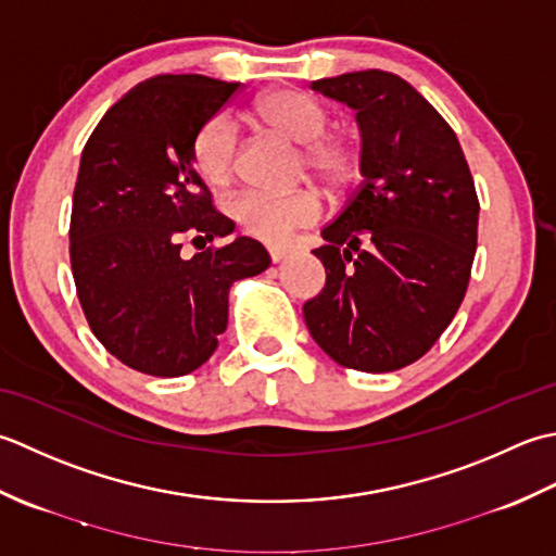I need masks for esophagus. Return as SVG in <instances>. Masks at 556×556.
<instances>
[{"label":"esophagus","instance_id":"34e87169","mask_svg":"<svg viewBox=\"0 0 556 556\" xmlns=\"http://www.w3.org/2000/svg\"><path fill=\"white\" fill-rule=\"evenodd\" d=\"M268 254H270V262H274V264H280V262H286V258H288L292 252H290V249L274 247V249H268Z\"/></svg>","mask_w":556,"mask_h":556}]
</instances>
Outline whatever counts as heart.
I'll return each mask as SVG.
<instances>
[{"label": "heart", "instance_id": "obj_1", "mask_svg": "<svg viewBox=\"0 0 556 556\" xmlns=\"http://www.w3.org/2000/svg\"><path fill=\"white\" fill-rule=\"evenodd\" d=\"M256 119L292 143H304L300 173H309L331 189L345 187L355 175L357 151L343 134L326 131V110L307 93L280 88L264 96L254 108ZM191 161L211 187H228L237 169V131L230 117L215 115L201 124L191 141ZM240 230L264 244H286L290 237L321 218V197L314 187L288 194L244 191L228 206Z\"/></svg>", "mask_w": 556, "mask_h": 556}]
</instances>
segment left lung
Returning a JSON list of instances; mask_svg holds the SVG:
<instances>
[{
	"instance_id": "1",
	"label": "left lung",
	"mask_w": 556,
	"mask_h": 556,
	"mask_svg": "<svg viewBox=\"0 0 556 556\" xmlns=\"http://www.w3.org/2000/svg\"><path fill=\"white\" fill-rule=\"evenodd\" d=\"M312 88L357 112L365 179L321 230L326 286L304 321L338 365L395 371L439 341L466 298L480 213L470 167L446 119L401 76L367 70Z\"/></svg>"
}]
</instances>
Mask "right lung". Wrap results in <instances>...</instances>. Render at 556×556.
<instances>
[{"mask_svg": "<svg viewBox=\"0 0 556 556\" xmlns=\"http://www.w3.org/2000/svg\"><path fill=\"white\" fill-rule=\"evenodd\" d=\"M237 93L240 84L201 74L153 76L84 146L70 225L78 302L108 353L151 377L199 369L228 328L232 282L270 266L252 237L179 256L182 237L206 244L235 230L213 206L191 141Z\"/></svg>", "mask_w": 556, "mask_h": 556, "instance_id": "right-lung-1", "label": "right lung"}]
</instances>
